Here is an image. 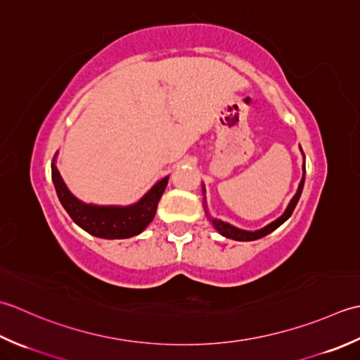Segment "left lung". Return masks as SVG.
I'll return each instance as SVG.
<instances>
[{"instance_id": "1", "label": "left lung", "mask_w": 360, "mask_h": 360, "mask_svg": "<svg viewBox=\"0 0 360 360\" xmlns=\"http://www.w3.org/2000/svg\"><path fill=\"white\" fill-rule=\"evenodd\" d=\"M300 150H302V153H303L302 146H300ZM303 157H304V153H303ZM304 177H306V165H304V161H303V177H302V181H300V185H298V189H297L295 195H293L292 200L289 202L288 208H285L283 214H281L280 217H278V219H275L274 222L267 224L266 226H262V229H259V230H253V231H250V230H242V229H238V226H234V225H231V224H229V222L221 221V219L211 217L210 212H208V208H207V200H205V197H203V200H205V207H203V208H205V212H207V217L210 219V222L212 224V226H214V229H216L219 233H221L222 236L229 238V239H234V240H244V242H245V240H256V239H259V238L267 236L269 233H272L274 230H276L278 226L283 225V224L290 217V214L293 212V210H295L297 203H298V200H300V195H302V191H303V186H304ZM202 193H203V195H205V185H202Z\"/></svg>"}]
</instances>
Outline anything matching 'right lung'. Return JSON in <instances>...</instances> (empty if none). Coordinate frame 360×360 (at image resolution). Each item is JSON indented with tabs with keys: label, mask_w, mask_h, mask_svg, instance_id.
Instances as JSON below:
<instances>
[{
	"label": "right lung",
	"mask_w": 360,
	"mask_h": 360,
	"mask_svg": "<svg viewBox=\"0 0 360 360\" xmlns=\"http://www.w3.org/2000/svg\"><path fill=\"white\" fill-rule=\"evenodd\" d=\"M57 157V153H56ZM51 165L53 183L62 207L80 229L102 239H127L146 230L155 217L158 202L169 181V175L158 180L141 199L131 205H94L79 200L65 185L56 166Z\"/></svg>",
	"instance_id": "1"
}]
</instances>
